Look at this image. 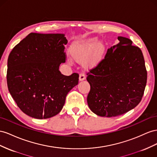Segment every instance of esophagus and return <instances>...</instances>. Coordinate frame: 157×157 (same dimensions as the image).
Instances as JSON below:
<instances>
[{"mask_svg":"<svg viewBox=\"0 0 157 157\" xmlns=\"http://www.w3.org/2000/svg\"><path fill=\"white\" fill-rule=\"evenodd\" d=\"M86 78V75L84 73H80L79 75V80L80 81H82V80H85Z\"/></svg>","mask_w":157,"mask_h":157,"instance_id":"esophagus-1","label":"esophagus"}]
</instances>
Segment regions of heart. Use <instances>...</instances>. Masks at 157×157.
<instances>
[{
	"label": "heart",
	"mask_w": 157,
	"mask_h": 157,
	"mask_svg": "<svg viewBox=\"0 0 157 157\" xmlns=\"http://www.w3.org/2000/svg\"><path fill=\"white\" fill-rule=\"evenodd\" d=\"M105 47L96 39L80 40L73 42L69 52L75 60L82 61L88 68H94L103 61L105 54ZM69 62L72 59L69 58Z\"/></svg>",
	"instance_id": "heart-1"
}]
</instances>
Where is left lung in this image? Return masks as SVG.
<instances>
[{
	"mask_svg": "<svg viewBox=\"0 0 157 157\" xmlns=\"http://www.w3.org/2000/svg\"><path fill=\"white\" fill-rule=\"evenodd\" d=\"M96 68L87 73L90 85L87 102L91 111L101 117H115L133 109L140 102L147 73L140 48L119 36Z\"/></svg>",
	"mask_w": 157,
	"mask_h": 157,
	"instance_id": "8db88e82",
	"label": "left lung"
}]
</instances>
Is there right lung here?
<instances>
[{
  "instance_id": "right-lung-1",
  "label": "right lung",
  "mask_w": 157,
  "mask_h": 157,
  "mask_svg": "<svg viewBox=\"0 0 157 157\" xmlns=\"http://www.w3.org/2000/svg\"><path fill=\"white\" fill-rule=\"evenodd\" d=\"M63 33H30L12 50L8 59L7 85L22 111L36 119H47L61 111L79 75L65 76L59 66L65 62Z\"/></svg>"
}]
</instances>
